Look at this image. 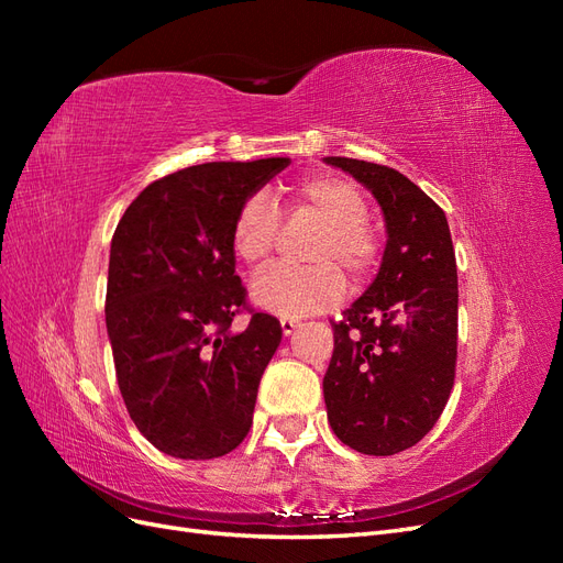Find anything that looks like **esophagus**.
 <instances>
[{
	"instance_id": "1",
	"label": "esophagus",
	"mask_w": 563,
	"mask_h": 563,
	"mask_svg": "<svg viewBox=\"0 0 563 563\" xmlns=\"http://www.w3.org/2000/svg\"><path fill=\"white\" fill-rule=\"evenodd\" d=\"M279 327H282V333H284V335H291V333L298 329V321H296V319H282Z\"/></svg>"
}]
</instances>
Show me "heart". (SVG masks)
I'll list each match as a JSON object with an SVG mask.
<instances>
[{"instance_id":"heart-1","label":"heart","mask_w":563,"mask_h":563,"mask_svg":"<svg viewBox=\"0 0 563 563\" xmlns=\"http://www.w3.org/2000/svg\"><path fill=\"white\" fill-rule=\"evenodd\" d=\"M288 213L312 216L321 232L308 251L310 267H269L251 284L255 308L284 319L321 314L345 298V272L364 284L378 267V236L366 225L364 195L343 178L310 176L288 192ZM282 218L267 195H251L232 223V251L246 267H263L275 251Z\"/></svg>"}]
</instances>
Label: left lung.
I'll list each match as a JSON object with an SVG mask.
<instances>
[{
	"mask_svg": "<svg viewBox=\"0 0 563 563\" xmlns=\"http://www.w3.org/2000/svg\"><path fill=\"white\" fill-rule=\"evenodd\" d=\"M380 203L387 244L376 279L333 321L323 401L333 434L395 455L428 434L449 401L457 354V269L446 216L389 166L323 157Z\"/></svg>",
	"mask_w": 563,
	"mask_h": 563,
	"instance_id": "left-lung-1",
	"label": "left lung"
}]
</instances>
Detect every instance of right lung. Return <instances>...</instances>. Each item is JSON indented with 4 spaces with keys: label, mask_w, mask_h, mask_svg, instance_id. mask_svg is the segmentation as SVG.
Instances as JSON below:
<instances>
[{
    "label": "right lung",
    "mask_w": 563,
    "mask_h": 563,
    "mask_svg": "<svg viewBox=\"0 0 563 563\" xmlns=\"http://www.w3.org/2000/svg\"><path fill=\"white\" fill-rule=\"evenodd\" d=\"M288 157L211 162L147 185L110 246L106 327L126 411L152 446L183 460L220 457L253 422L255 395L282 343L279 321L253 312L234 275L232 223Z\"/></svg>",
    "instance_id": "1"
}]
</instances>
